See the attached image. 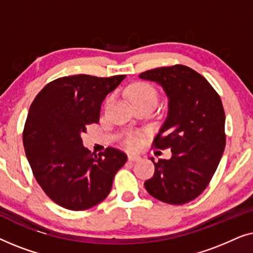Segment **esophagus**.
<instances>
[{
  "label": "esophagus",
  "instance_id": "34e87169",
  "mask_svg": "<svg viewBox=\"0 0 253 253\" xmlns=\"http://www.w3.org/2000/svg\"><path fill=\"white\" fill-rule=\"evenodd\" d=\"M127 159H129V161H131V162H134V161H139L141 158L139 157V155H134V154H129V155H127Z\"/></svg>",
  "mask_w": 253,
  "mask_h": 253
}]
</instances>
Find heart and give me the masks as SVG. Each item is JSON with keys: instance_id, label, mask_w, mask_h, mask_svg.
Wrapping results in <instances>:
<instances>
[{"instance_id": "b5f03b06", "label": "heart", "mask_w": 253, "mask_h": 253, "mask_svg": "<svg viewBox=\"0 0 253 253\" xmlns=\"http://www.w3.org/2000/svg\"><path fill=\"white\" fill-rule=\"evenodd\" d=\"M127 95L132 103L143 102V101H153L157 103L158 94L153 86L146 83H134L127 88ZM124 144L126 147L137 148L140 144V138L136 133H127L124 138Z\"/></svg>"}]
</instances>
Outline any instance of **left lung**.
Returning a JSON list of instances; mask_svg holds the SVG:
<instances>
[{
  "label": "left lung",
  "mask_w": 253,
  "mask_h": 253,
  "mask_svg": "<svg viewBox=\"0 0 253 253\" xmlns=\"http://www.w3.org/2000/svg\"><path fill=\"white\" fill-rule=\"evenodd\" d=\"M139 78L158 83L168 98V115L155 148H170L169 160L154 161L144 183L152 197L171 205L197 198L210 184L226 146V115L220 95L202 75L182 64L152 69Z\"/></svg>",
  "instance_id": "8db88e82"
}]
</instances>
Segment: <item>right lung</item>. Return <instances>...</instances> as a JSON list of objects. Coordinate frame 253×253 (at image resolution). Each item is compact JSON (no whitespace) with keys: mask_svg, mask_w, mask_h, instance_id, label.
Here are the masks:
<instances>
[{"mask_svg":"<svg viewBox=\"0 0 253 253\" xmlns=\"http://www.w3.org/2000/svg\"><path fill=\"white\" fill-rule=\"evenodd\" d=\"M124 78L76 75L55 79L30 107L23 131L26 158L44 193L64 209L85 211L101 203L127 160L114 147L92 153L81 137L88 124L99 122L102 101Z\"/></svg>","mask_w":253,"mask_h":253,"instance_id":"obj_1","label":"right lung"}]
</instances>
